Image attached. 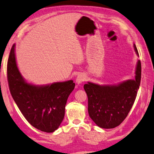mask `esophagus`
<instances>
[{
  "label": "esophagus",
  "instance_id": "34e87169",
  "mask_svg": "<svg viewBox=\"0 0 154 154\" xmlns=\"http://www.w3.org/2000/svg\"><path fill=\"white\" fill-rule=\"evenodd\" d=\"M86 77L85 75H84V74L78 75L77 77V79H76L77 84H82V82H84L85 80H86Z\"/></svg>",
  "mask_w": 154,
  "mask_h": 154
}]
</instances>
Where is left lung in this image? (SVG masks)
<instances>
[{
	"label": "left lung",
	"mask_w": 154,
	"mask_h": 154,
	"mask_svg": "<svg viewBox=\"0 0 154 154\" xmlns=\"http://www.w3.org/2000/svg\"><path fill=\"white\" fill-rule=\"evenodd\" d=\"M134 49L138 55L134 45ZM135 79L118 85H100L88 82L84 86L88 100L89 116L101 128L119 126L128 116L135 101L141 79V63L138 60Z\"/></svg>",
	"instance_id": "obj_1"
}]
</instances>
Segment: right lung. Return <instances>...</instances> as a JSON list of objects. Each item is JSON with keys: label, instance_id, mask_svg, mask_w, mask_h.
I'll return each mask as SVG.
<instances>
[{"label": "right lung", "instance_id": "right-lung-1", "mask_svg": "<svg viewBox=\"0 0 154 154\" xmlns=\"http://www.w3.org/2000/svg\"><path fill=\"white\" fill-rule=\"evenodd\" d=\"M7 72L11 96L26 121L45 132L57 130L64 119L68 96L75 88L72 80L40 86L28 84L17 67L15 45L9 53Z\"/></svg>", "mask_w": 154, "mask_h": 154}]
</instances>
